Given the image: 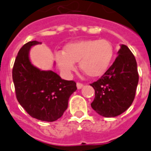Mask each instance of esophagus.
Returning <instances> with one entry per match:
<instances>
[{
  "mask_svg": "<svg viewBox=\"0 0 151 151\" xmlns=\"http://www.w3.org/2000/svg\"><path fill=\"white\" fill-rule=\"evenodd\" d=\"M76 86H77V88L78 89H81L82 87L83 86V84L81 83H77Z\"/></svg>",
  "mask_w": 151,
  "mask_h": 151,
  "instance_id": "esophagus-1",
  "label": "esophagus"
}]
</instances>
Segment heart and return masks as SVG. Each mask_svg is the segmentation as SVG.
<instances>
[{"instance_id":"obj_1","label":"heart","mask_w":151,"mask_h":151,"mask_svg":"<svg viewBox=\"0 0 151 151\" xmlns=\"http://www.w3.org/2000/svg\"><path fill=\"white\" fill-rule=\"evenodd\" d=\"M114 48L106 39H88L72 42L65 47L64 52H57L55 59L63 73L71 75L76 63L89 77L97 78L106 73L113 60Z\"/></svg>"}]
</instances>
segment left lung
<instances>
[{
  "label": "left lung",
  "instance_id": "1",
  "mask_svg": "<svg viewBox=\"0 0 151 151\" xmlns=\"http://www.w3.org/2000/svg\"><path fill=\"white\" fill-rule=\"evenodd\" d=\"M117 53L106 73L91 84L95 91L92 109L105 117L120 115L130 107L139 82L137 63L132 52L127 45H120Z\"/></svg>",
  "mask_w": 151,
  "mask_h": 151
}]
</instances>
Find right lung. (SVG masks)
<instances>
[{
    "mask_svg": "<svg viewBox=\"0 0 151 151\" xmlns=\"http://www.w3.org/2000/svg\"><path fill=\"white\" fill-rule=\"evenodd\" d=\"M38 44L41 42H29L19 50L14 63L12 79L16 99L26 112L33 118L52 122L67 109L70 96L77 90L76 83L31 64L30 49Z\"/></svg>",
    "mask_w": 151,
    "mask_h": 151,
    "instance_id": "right-lung-1",
    "label": "right lung"
}]
</instances>
